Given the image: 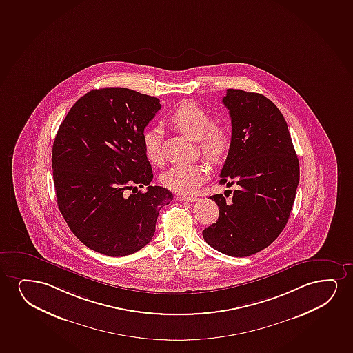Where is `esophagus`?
<instances>
[{
	"mask_svg": "<svg viewBox=\"0 0 353 353\" xmlns=\"http://www.w3.org/2000/svg\"><path fill=\"white\" fill-rule=\"evenodd\" d=\"M176 200L182 202H195L197 201V197L177 196L176 197Z\"/></svg>",
	"mask_w": 353,
	"mask_h": 353,
	"instance_id": "obj_1",
	"label": "esophagus"
}]
</instances>
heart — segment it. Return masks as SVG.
<instances>
[{
  "mask_svg": "<svg viewBox=\"0 0 353 353\" xmlns=\"http://www.w3.org/2000/svg\"><path fill=\"white\" fill-rule=\"evenodd\" d=\"M169 123L192 140H197L207 161L220 163L231 148V132L224 124L212 123L211 114L192 101H181L169 116ZM141 146L147 161L161 164V132L148 128L142 133ZM206 169L200 164H177L161 174L165 188L179 195H192L206 181Z\"/></svg>",
  "mask_w": 353,
  "mask_h": 353,
  "instance_id": "heart-1",
  "label": "heart"
}]
</instances>
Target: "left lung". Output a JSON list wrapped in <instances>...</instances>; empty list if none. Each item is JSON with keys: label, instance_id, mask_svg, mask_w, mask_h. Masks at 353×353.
<instances>
[{"label": "left lung", "instance_id": "obj_1", "mask_svg": "<svg viewBox=\"0 0 353 353\" xmlns=\"http://www.w3.org/2000/svg\"><path fill=\"white\" fill-rule=\"evenodd\" d=\"M223 104L231 117L232 142L220 183L237 188L228 202L223 194L211 196L219 218L202 234L225 255L250 256L284 230L299 183V163L288 123L273 101L229 88Z\"/></svg>", "mask_w": 353, "mask_h": 353}]
</instances>
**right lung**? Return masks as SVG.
Listing matches in <instances>:
<instances>
[{"instance_id": "right-lung-1", "label": "right lung", "mask_w": 353, "mask_h": 353, "mask_svg": "<svg viewBox=\"0 0 353 353\" xmlns=\"http://www.w3.org/2000/svg\"><path fill=\"white\" fill-rule=\"evenodd\" d=\"M156 97L123 88L93 90L61 123L52 146L57 206L69 229L86 247L125 256L150 243L161 207L174 199L150 185L151 164L141 137L161 110ZM138 185L145 193L128 195Z\"/></svg>"}]
</instances>
